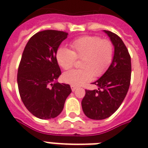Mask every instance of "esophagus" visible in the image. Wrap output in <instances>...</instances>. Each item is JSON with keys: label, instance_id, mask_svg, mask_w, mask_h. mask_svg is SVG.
Wrapping results in <instances>:
<instances>
[{"label": "esophagus", "instance_id": "34e87169", "mask_svg": "<svg viewBox=\"0 0 148 148\" xmlns=\"http://www.w3.org/2000/svg\"><path fill=\"white\" fill-rule=\"evenodd\" d=\"M77 88V87H76V86H72L71 85V90H72V91H74V90H76Z\"/></svg>", "mask_w": 148, "mask_h": 148}]
</instances>
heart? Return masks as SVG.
I'll list each match as a JSON object with an SVG mask.
<instances>
[{"label": "heart", "mask_w": 148, "mask_h": 148, "mask_svg": "<svg viewBox=\"0 0 148 148\" xmlns=\"http://www.w3.org/2000/svg\"><path fill=\"white\" fill-rule=\"evenodd\" d=\"M71 50L60 47L56 53L58 64L63 69L73 67L76 59H81V69L71 70L63 74V80L72 86L83 85L95 76L102 75L113 60L114 47L108 39L97 36H85L71 44Z\"/></svg>", "instance_id": "b5f03b06"}]
</instances>
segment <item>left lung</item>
<instances>
[{"label":"left lung","mask_w":148,"mask_h":148,"mask_svg":"<svg viewBox=\"0 0 148 148\" xmlns=\"http://www.w3.org/2000/svg\"><path fill=\"white\" fill-rule=\"evenodd\" d=\"M114 47V54L110 67L100 78L94 82L97 90H85L81 101L84 114L93 120L108 118L119 108L131 83V61L128 50L119 36L103 31Z\"/></svg>","instance_id":"left-lung-1"}]
</instances>
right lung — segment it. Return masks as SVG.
I'll return each mask as SVG.
<instances>
[{
    "instance_id": "obj_1",
    "label": "right lung",
    "mask_w": 148,
    "mask_h": 148,
    "mask_svg": "<svg viewBox=\"0 0 148 148\" xmlns=\"http://www.w3.org/2000/svg\"><path fill=\"white\" fill-rule=\"evenodd\" d=\"M67 34L55 30L38 32L22 53L17 71L20 96L27 109L40 119L58 117L71 93L69 84L55 82L61 74L56 53Z\"/></svg>"
}]
</instances>
